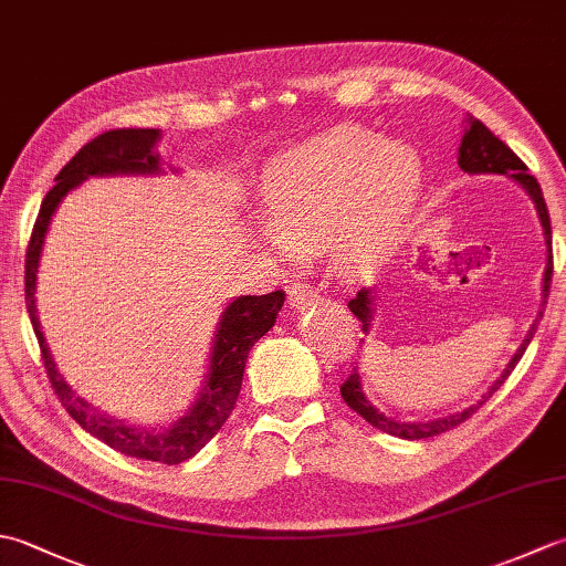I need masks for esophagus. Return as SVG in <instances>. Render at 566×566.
Here are the masks:
<instances>
[{"label": "esophagus", "instance_id": "1", "mask_svg": "<svg viewBox=\"0 0 566 566\" xmlns=\"http://www.w3.org/2000/svg\"><path fill=\"white\" fill-rule=\"evenodd\" d=\"M321 294L316 286H311L306 282H294L290 286V304L296 306V308H304V306H311L314 302H318Z\"/></svg>", "mask_w": 566, "mask_h": 566}]
</instances>
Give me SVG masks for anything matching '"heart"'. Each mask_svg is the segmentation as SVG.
Listing matches in <instances>:
<instances>
[{"mask_svg": "<svg viewBox=\"0 0 566 566\" xmlns=\"http://www.w3.org/2000/svg\"><path fill=\"white\" fill-rule=\"evenodd\" d=\"M423 191V163L401 140L340 126L264 167L268 240L294 255L323 245L343 270L375 260L401 235Z\"/></svg>", "mask_w": 566, "mask_h": 566, "instance_id": "obj_1", "label": "heart"}]
</instances>
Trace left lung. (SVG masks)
<instances>
[{
  "label": "left lung",
  "mask_w": 566,
  "mask_h": 566,
  "mask_svg": "<svg viewBox=\"0 0 566 566\" xmlns=\"http://www.w3.org/2000/svg\"><path fill=\"white\" fill-rule=\"evenodd\" d=\"M457 165L462 167L464 172L469 175H506L513 177L515 182H518L531 199L535 201V209L539 216V223H543V235H545V245H547V268L543 274V308H539V314L535 318V323L527 331L525 340L521 343L518 350L511 357V363L503 369V375L491 384V389L482 396V401H476L474 406L464 408L460 413H452V416H444V418H436V420H418V423H401V420H394L387 418L384 413H379L371 401H367V396L363 391V377H359V367H353V375L343 381L340 394L345 403L353 408L355 413L363 416L367 423H371L375 428H379L381 432H389V436L396 438H403V440H423V438H432V436H440L444 430H452L464 420L472 416L479 406L484 401H489V396H494V391L501 387L503 381L509 379L511 371L518 365V359L523 357V353L527 350V345H531L533 335L537 331V323L543 318V311L547 304V296H549V282H552V226H549V213H547V203L543 197V189H539L537 179L533 175H527V165L515 155L506 143L501 138H496L491 130L474 118L472 114H467L464 118V136L460 143V158H457ZM350 311L363 323V331L369 333L371 326V314H375V308H371V290H359L355 298H350ZM357 365V363H355Z\"/></svg>",
  "instance_id": "1"
}]
</instances>
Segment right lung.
<instances>
[{
    "mask_svg": "<svg viewBox=\"0 0 566 566\" xmlns=\"http://www.w3.org/2000/svg\"><path fill=\"white\" fill-rule=\"evenodd\" d=\"M160 140V128H116L90 140L87 146L72 158L55 177V187L48 191L39 219H35L33 233L27 248V311L35 338L41 345L45 375L51 379L60 403L65 411L77 420V423L109 444L116 452L138 457V460L179 464L195 457L203 444H207L216 432L221 430L226 418L231 416L238 401L240 384H243L245 359L250 347L255 345L264 333H268L276 314L284 306V292L276 290L262 296H238L226 306L219 321V328L213 335L211 347V365L203 389L199 391L197 401L189 406L185 416L172 420L170 426L160 428H143L118 420L109 413H102L70 389V384L60 375L51 350H48L39 314H35V272H39V260L43 250V240L51 226L57 203L63 201L70 189L80 187L90 177H114V175H160V155L155 153V143Z\"/></svg>",
    "mask_w": 566,
    "mask_h": 566,
    "instance_id": "add662e5",
    "label": "right lung"
}]
</instances>
